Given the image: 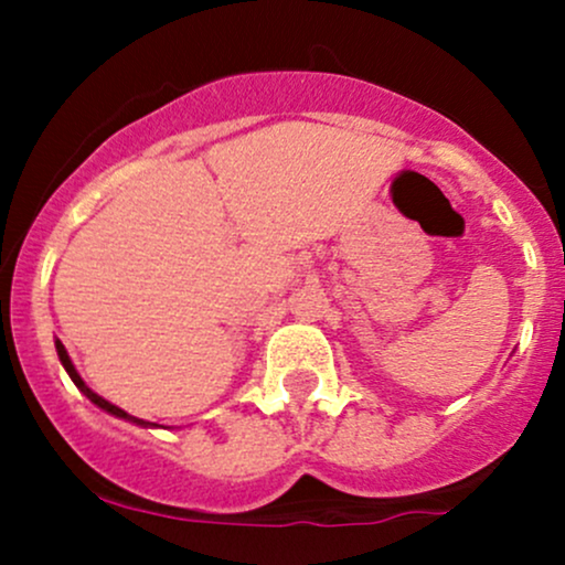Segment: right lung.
Segmentation results:
<instances>
[{
  "label": "right lung",
  "mask_w": 565,
  "mask_h": 565,
  "mask_svg": "<svg viewBox=\"0 0 565 565\" xmlns=\"http://www.w3.org/2000/svg\"><path fill=\"white\" fill-rule=\"evenodd\" d=\"M55 350H57V359H61V364H63V369H66L68 372V377L74 380V385L79 387V391L87 395L89 401H93L95 406H100L103 412H108V414H114V417H119V419H129V423H135V425H140V427H157V423H146V419H138V417H132V414H127L125 408H119V406H114L111 401H106L103 398V395H97L95 391H89L87 385H84V380L79 377V372H76V366L71 364V359H68V353H66V348H63V342L61 340H55Z\"/></svg>",
  "instance_id": "add662e5"
}]
</instances>
